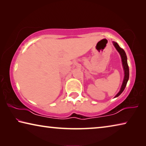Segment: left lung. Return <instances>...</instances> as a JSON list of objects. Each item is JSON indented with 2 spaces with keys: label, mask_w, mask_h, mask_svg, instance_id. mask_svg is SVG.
<instances>
[{
  "label": "left lung",
  "mask_w": 146,
  "mask_h": 146,
  "mask_svg": "<svg viewBox=\"0 0 146 146\" xmlns=\"http://www.w3.org/2000/svg\"><path fill=\"white\" fill-rule=\"evenodd\" d=\"M113 45L115 47V48L117 49V50L118 51V53H120L121 56V58H122V65L123 68V70H124V78H123V81L122 85V87L119 92L118 93L117 95L115 96V97H117L119 96L121 93L123 92V91L124 90V89L126 86V84L127 83V81L129 80V66H128L127 62V56L126 54H125L124 50L122 48H121L120 47L118 46V44L115 42H113Z\"/></svg>",
  "instance_id": "left-lung-1"
}]
</instances>
